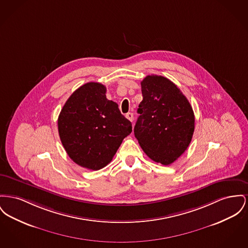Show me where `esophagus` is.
<instances>
[{
	"instance_id": "obj_1",
	"label": "esophagus",
	"mask_w": 248,
	"mask_h": 248,
	"mask_svg": "<svg viewBox=\"0 0 248 248\" xmlns=\"http://www.w3.org/2000/svg\"><path fill=\"white\" fill-rule=\"evenodd\" d=\"M125 117H126L130 122H133V119H134V114H133V113H131V112H128V113H126Z\"/></svg>"
}]
</instances>
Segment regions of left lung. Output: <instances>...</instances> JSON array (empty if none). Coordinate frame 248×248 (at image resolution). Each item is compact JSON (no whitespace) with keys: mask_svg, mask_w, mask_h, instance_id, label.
<instances>
[{"mask_svg":"<svg viewBox=\"0 0 248 248\" xmlns=\"http://www.w3.org/2000/svg\"><path fill=\"white\" fill-rule=\"evenodd\" d=\"M143 99L134 133L146 155L168 166L189 146L195 116L187 98L169 78L147 76L141 81Z\"/></svg>","mask_w":248,"mask_h":248,"instance_id":"obj_1","label":"left lung"}]
</instances>
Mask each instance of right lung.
<instances>
[{"label":"right lung","instance_id":"obj_1","mask_svg":"<svg viewBox=\"0 0 248 248\" xmlns=\"http://www.w3.org/2000/svg\"><path fill=\"white\" fill-rule=\"evenodd\" d=\"M106 87L88 82L77 89L58 118L62 144L72 160L88 170H98L112 160L132 124L118 104L106 97Z\"/></svg>","mask_w":248,"mask_h":248}]
</instances>
